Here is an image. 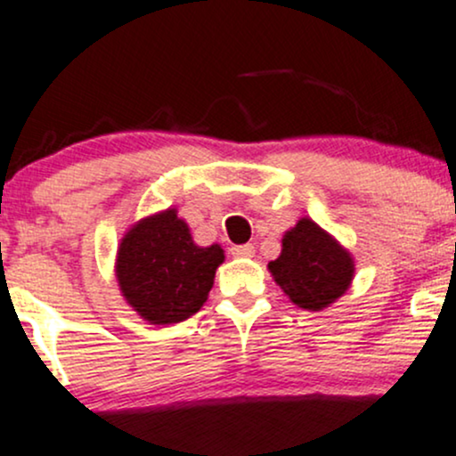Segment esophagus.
<instances>
[{
    "label": "esophagus",
    "mask_w": 456,
    "mask_h": 456,
    "mask_svg": "<svg viewBox=\"0 0 456 456\" xmlns=\"http://www.w3.org/2000/svg\"><path fill=\"white\" fill-rule=\"evenodd\" d=\"M230 252H232V256H237V258H252L256 249L252 243H243V245H234Z\"/></svg>",
    "instance_id": "1"
}]
</instances>
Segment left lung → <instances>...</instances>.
I'll return each instance as SVG.
<instances>
[{"instance_id":"1","label":"left lung","mask_w":456,"mask_h":456,"mask_svg":"<svg viewBox=\"0 0 456 456\" xmlns=\"http://www.w3.org/2000/svg\"><path fill=\"white\" fill-rule=\"evenodd\" d=\"M269 271L293 304L321 310L349 289L353 260L312 219H301L284 234L282 254L271 260Z\"/></svg>"}]
</instances>
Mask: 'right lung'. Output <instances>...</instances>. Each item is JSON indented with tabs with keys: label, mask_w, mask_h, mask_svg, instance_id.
I'll list each match as a JSON object with an SVG mask.
<instances>
[{
	"label": "right lung",
	"mask_w": 456,
	"mask_h": 456,
	"mask_svg": "<svg viewBox=\"0 0 456 456\" xmlns=\"http://www.w3.org/2000/svg\"><path fill=\"white\" fill-rule=\"evenodd\" d=\"M222 263L224 249L219 245L198 248L187 224L170 208L142 219L125 234L116 275L122 295L142 319L167 325L202 308Z\"/></svg>",
	"instance_id": "right-lung-1"
}]
</instances>
